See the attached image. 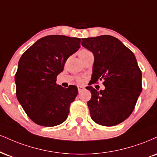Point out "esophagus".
<instances>
[{"label": "esophagus", "mask_w": 157, "mask_h": 157, "mask_svg": "<svg viewBox=\"0 0 157 157\" xmlns=\"http://www.w3.org/2000/svg\"><path fill=\"white\" fill-rule=\"evenodd\" d=\"M77 88H78L79 91H82V90H83L85 89V87L78 86H77Z\"/></svg>", "instance_id": "esophagus-1"}]
</instances>
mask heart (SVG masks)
<instances>
[{"instance_id": "b5f03b06", "label": "heart", "mask_w": 157, "mask_h": 157, "mask_svg": "<svg viewBox=\"0 0 157 157\" xmlns=\"http://www.w3.org/2000/svg\"><path fill=\"white\" fill-rule=\"evenodd\" d=\"M88 52H90V51H88V50H86V49H82V50H81L80 52H79V56H83V55H85V54H86V53H88ZM79 82H81V81H82V80H81V79H80V80H78Z\"/></svg>"}]
</instances>
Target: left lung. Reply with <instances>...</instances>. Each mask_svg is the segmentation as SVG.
Masks as SVG:
<instances>
[{
    "instance_id": "8db88e82",
    "label": "left lung",
    "mask_w": 157,
    "mask_h": 157,
    "mask_svg": "<svg viewBox=\"0 0 157 157\" xmlns=\"http://www.w3.org/2000/svg\"><path fill=\"white\" fill-rule=\"evenodd\" d=\"M82 46L93 52L91 83L103 80L105 90L92 86L88 101L92 120L113 126L125 121L135 109L142 91V72L135 55L119 39L109 35L82 39Z\"/></svg>"
}]
</instances>
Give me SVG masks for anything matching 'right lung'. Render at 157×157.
I'll return each instance as SVG.
<instances>
[{
    "label": "right lung",
    "mask_w": 157,
    "mask_h": 157,
    "mask_svg": "<svg viewBox=\"0 0 157 157\" xmlns=\"http://www.w3.org/2000/svg\"><path fill=\"white\" fill-rule=\"evenodd\" d=\"M80 38L50 35L41 38L22 54L15 74L16 95L38 125L54 126L67 120L78 90L56 83L68 58L80 48Z\"/></svg>",
    "instance_id": "right-lung-1"
}]
</instances>
